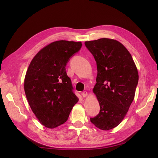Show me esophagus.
Segmentation results:
<instances>
[{
	"label": "esophagus",
	"mask_w": 158,
	"mask_h": 158,
	"mask_svg": "<svg viewBox=\"0 0 158 158\" xmlns=\"http://www.w3.org/2000/svg\"><path fill=\"white\" fill-rule=\"evenodd\" d=\"M88 92H83L82 93V96L84 97V98H85V97H87L88 96Z\"/></svg>",
	"instance_id": "34e87169"
}]
</instances>
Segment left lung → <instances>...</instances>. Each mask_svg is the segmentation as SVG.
<instances>
[{
  "label": "left lung",
  "mask_w": 158,
  "mask_h": 158,
  "mask_svg": "<svg viewBox=\"0 0 158 158\" xmlns=\"http://www.w3.org/2000/svg\"><path fill=\"white\" fill-rule=\"evenodd\" d=\"M85 45L94 55L98 69L93 92L100 111L90 121L101 130H111L122 122L135 98L138 70L130 52L115 40L101 38L85 41Z\"/></svg>",
  "instance_id": "obj_1"
}]
</instances>
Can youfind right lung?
I'll use <instances>...</instances> for the list:
<instances>
[{
	"label": "right lung",
	"mask_w": 158,
	"mask_h": 158,
	"mask_svg": "<svg viewBox=\"0 0 158 158\" xmlns=\"http://www.w3.org/2000/svg\"><path fill=\"white\" fill-rule=\"evenodd\" d=\"M80 41L51 43L33 57L24 79V91L33 113L42 125L55 128L64 123L78 102L65 66L78 52Z\"/></svg>",
	"instance_id": "add662e5"
}]
</instances>
